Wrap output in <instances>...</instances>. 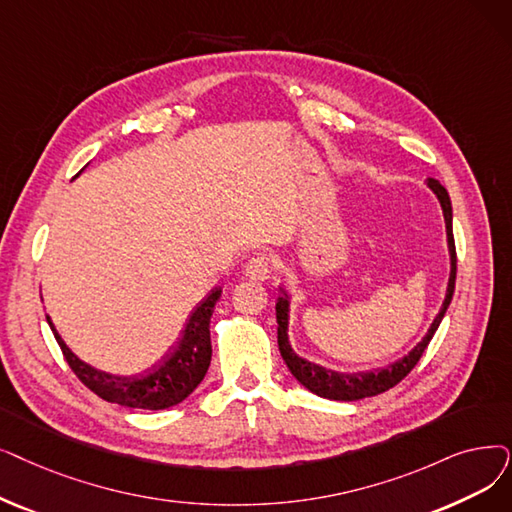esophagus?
Here are the masks:
<instances>
[{
    "label": "esophagus",
    "instance_id": "esophagus-1",
    "mask_svg": "<svg viewBox=\"0 0 512 512\" xmlns=\"http://www.w3.org/2000/svg\"><path fill=\"white\" fill-rule=\"evenodd\" d=\"M244 274H247L249 278L253 280H268L270 274H272V263H270V257L268 255H255L247 261V265H244Z\"/></svg>",
    "mask_w": 512,
    "mask_h": 512
}]
</instances>
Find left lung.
<instances>
[{"label": "left lung", "instance_id": "8db88e82", "mask_svg": "<svg viewBox=\"0 0 512 512\" xmlns=\"http://www.w3.org/2000/svg\"><path fill=\"white\" fill-rule=\"evenodd\" d=\"M427 186L431 192L437 196V201L443 211V219H446V236H448V251H450V280L446 288V299H443L439 314L431 322L427 335L422 337L406 355L397 358L395 362L381 366V368H372L364 372H337L324 368L316 362H309L293 349L291 339H288V320H291V295L286 293V288L280 284V297L276 301V320H278V347L282 360L286 362L288 370L295 376V379L309 389L311 393H316L326 399H335V402H355V399H364L379 395L383 391H389L395 387L399 381L408 376V372L418 364L420 355L425 353L427 345L431 343L435 330L439 328L443 316L450 307L452 295H454V284H456V247H454V234H452V203L448 190L443 188L437 180L429 177Z\"/></svg>", "mask_w": 512, "mask_h": 512}]
</instances>
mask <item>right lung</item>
Wrapping results in <instances>:
<instances>
[{"instance_id":"add662e5","label":"right lung","mask_w":512,"mask_h":512,"mask_svg":"<svg viewBox=\"0 0 512 512\" xmlns=\"http://www.w3.org/2000/svg\"><path fill=\"white\" fill-rule=\"evenodd\" d=\"M219 297L221 286H215L213 291L192 309V314L186 320V326L180 335V341L171 345L159 362H154L150 368L138 374H113L106 370H98L92 364L79 360L71 351V347L58 335L52 318H46L66 362H69V366L87 389H92L98 397L106 399L110 404L140 410H165L184 402V399L205 379L211 364L209 322Z\"/></svg>"}]
</instances>
